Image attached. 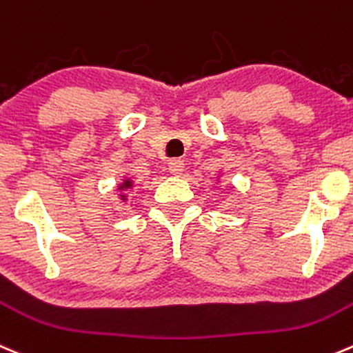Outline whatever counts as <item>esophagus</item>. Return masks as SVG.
Segmentation results:
<instances>
[{"mask_svg": "<svg viewBox=\"0 0 353 353\" xmlns=\"http://www.w3.org/2000/svg\"><path fill=\"white\" fill-rule=\"evenodd\" d=\"M169 170L172 176H181V174L184 172V163L181 162V160H170Z\"/></svg>", "mask_w": 353, "mask_h": 353, "instance_id": "obj_1", "label": "esophagus"}]
</instances>
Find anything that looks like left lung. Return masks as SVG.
<instances>
[{
    "instance_id": "1",
    "label": "left lung",
    "mask_w": 353,
    "mask_h": 353,
    "mask_svg": "<svg viewBox=\"0 0 353 353\" xmlns=\"http://www.w3.org/2000/svg\"><path fill=\"white\" fill-rule=\"evenodd\" d=\"M219 179H221V176H219ZM219 179H217V181H219Z\"/></svg>"
}]
</instances>
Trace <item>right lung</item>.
Masks as SVG:
<instances>
[{
  "label": "right lung",
  "mask_w": 353,
  "mask_h": 353,
  "mask_svg": "<svg viewBox=\"0 0 353 353\" xmlns=\"http://www.w3.org/2000/svg\"><path fill=\"white\" fill-rule=\"evenodd\" d=\"M132 188H134V181H132L131 177H124V179H122L121 183H119V186H117L119 200L128 201L129 198H128V193H125V191H131Z\"/></svg>",
  "instance_id": "right-lung-1"
}]
</instances>
